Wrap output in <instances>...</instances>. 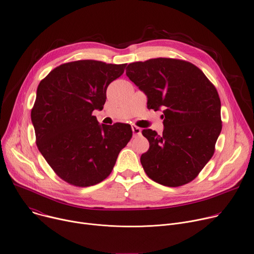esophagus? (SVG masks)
I'll return each mask as SVG.
<instances>
[{"instance_id": "1", "label": "esophagus", "mask_w": 254, "mask_h": 254, "mask_svg": "<svg viewBox=\"0 0 254 254\" xmlns=\"http://www.w3.org/2000/svg\"><path fill=\"white\" fill-rule=\"evenodd\" d=\"M131 129H132V132H133V136L139 135V134H141V132H142V129H141L139 127L132 126V127H131Z\"/></svg>"}]
</instances>
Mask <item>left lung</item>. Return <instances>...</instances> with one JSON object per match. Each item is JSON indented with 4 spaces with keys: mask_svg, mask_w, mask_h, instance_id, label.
Listing matches in <instances>:
<instances>
[{
    "mask_svg": "<svg viewBox=\"0 0 254 254\" xmlns=\"http://www.w3.org/2000/svg\"><path fill=\"white\" fill-rule=\"evenodd\" d=\"M126 74L145 92L149 109H164L162 133L142 130L150 144L141 156L146 174L170 188L192 181L213 157L222 129L216 87L196 65L178 59L131 63Z\"/></svg>",
    "mask_w": 254,
    "mask_h": 254,
    "instance_id": "obj_1",
    "label": "left lung"
}]
</instances>
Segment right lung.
I'll return each mask as SVG.
<instances>
[{"instance_id": "obj_1", "label": "right lung", "mask_w": 254, "mask_h": 254, "mask_svg": "<svg viewBox=\"0 0 254 254\" xmlns=\"http://www.w3.org/2000/svg\"><path fill=\"white\" fill-rule=\"evenodd\" d=\"M127 64L83 60L63 64L42 79L31 109L36 145L55 173L87 188L111 173L132 136L129 125L99 126L93 110L103 108L108 85Z\"/></svg>"}]
</instances>
